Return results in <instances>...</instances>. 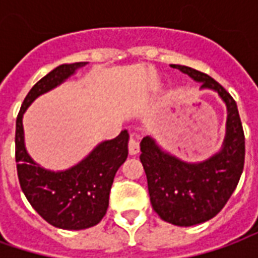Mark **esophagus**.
Wrapping results in <instances>:
<instances>
[{"instance_id": "1", "label": "esophagus", "mask_w": 258, "mask_h": 258, "mask_svg": "<svg viewBox=\"0 0 258 258\" xmlns=\"http://www.w3.org/2000/svg\"><path fill=\"white\" fill-rule=\"evenodd\" d=\"M128 152H130V155H137V153L140 152V142H138V140L135 138L134 135H131V137H130Z\"/></svg>"}]
</instances>
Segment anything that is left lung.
Wrapping results in <instances>:
<instances>
[{
	"mask_svg": "<svg viewBox=\"0 0 258 258\" xmlns=\"http://www.w3.org/2000/svg\"><path fill=\"white\" fill-rule=\"evenodd\" d=\"M171 68L199 81L202 88L216 91L227 105V131L221 149L203 162H182L163 151L149 135L141 141L140 159L153 210L170 224L192 227L216 217L233 194L243 171L244 134L236 102L221 84L188 66Z\"/></svg>",
	"mask_w": 258,
	"mask_h": 258,
	"instance_id": "obj_1",
	"label": "left lung"
}]
</instances>
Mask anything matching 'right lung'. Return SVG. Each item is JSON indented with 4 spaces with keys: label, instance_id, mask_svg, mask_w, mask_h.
<instances>
[{
    "label": "right lung",
    "instance_id": "obj_1",
    "mask_svg": "<svg viewBox=\"0 0 258 258\" xmlns=\"http://www.w3.org/2000/svg\"><path fill=\"white\" fill-rule=\"evenodd\" d=\"M85 64H60L36 83L22 103L15 134L18 178L29 203L51 225L74 231L94 227L106 214L114 175L128 156V133L124 130L114 140L98 144L73 167L51 171L37 164L26 151L23 114L36 98L62 84Z\"/></svg>",
    "mask_w": 258,
    "mask_h": 258
}]
</instances>
